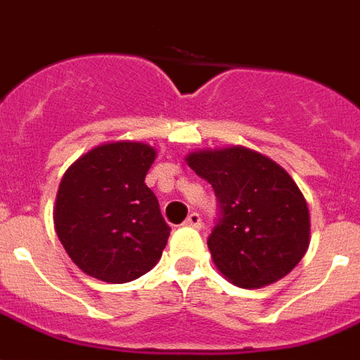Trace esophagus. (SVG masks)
<instances>
[{"label": "esophagus", "instance_id": "34e87169", "mask_svg": "<svg viewBox=\"0 0 360 360\" xmlns=\"http://www.w3.org/2000/svg\"><path fill=\"white\" fill-rule=\"evenodd\" d=\"M186 226H191V228H201L202 221H201V216L197 214V212H191L188 218H186V221H184Z\"/></svg>", "mask_w": 360, "mask_h": 360}]
</instances>
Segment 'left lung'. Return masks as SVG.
Masks as SVG:
<instances>
[{
	"label": "left lung",
	"instance_id": "8db88e82",
	"mask_svg": "<svg viewBox=\"0 0 360 360\" xmlns=\"http://www.w3.org/2000/svg\"><path fill=\"white\" fill-rule=\"evenodd\" d=\"M186 161L220 202L207 245L229 283L262 288L298 266L309 247V209L279 163L243 146L191 151Z\"/></svg>",
	"mask_w": 360,
	"mask_h": 360
}]
</instances>
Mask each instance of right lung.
Instances as JSON below:
<instances>
[{
    "mask_svg": "<svg viewBox=\"0 0 360 360\" xmlns=\"http://www.w3.org/2000/svg\"><path fill=\"white\" fill-rule=\"evenodd\" d=\"M158 150L108 142L83 153L58 186L55 229L81 271L112 285L142 277L163 254L170 228L146 174Z\"/></svg>",
    "mask_w": 360,
    "mask_h": 360,
    "instance_id": "1",
    "label": "right lung"
}]
</instances>
